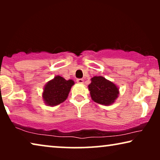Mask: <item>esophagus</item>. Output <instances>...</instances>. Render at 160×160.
Wrapping results in <instances>:
<instances>
[{
	"instance_id": "esophagus-1",
	"label": "esophagus",
	"mask_w": 160,
	"mask_h": 160,
	"mask_svg": "<svg viewBox=\"0 0 160 160\" xmlns=\"http://www.w3.org/2000/svg\"><path fill=\"white\" fill-rule=\"evenodd\" d=\"M76 82H77L78 84H83V83H84V80H83L82 78H78V79L76 80Z\"/></svg>"
}]
</instances>
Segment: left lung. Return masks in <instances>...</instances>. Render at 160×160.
Segmentation results:
<instances>
[{
	"mask_svg": "<svg viewBox=\"0 0 160 160\" xmlns=\"http://www.w3.org/2000/svg\"><path fill=\"white\" fill-rule=\"evenodd\" d=\"M91 80L88 87L94 101L106 106L114 102L119 94V89L114 84L102 76H94Z\"/></svg>",
	"mask_w": 160,
	"mask_h": 160,
	"instance_id": "left-lung-1",
	"label": "left lung"
}]
</instances>
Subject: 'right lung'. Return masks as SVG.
<instances>
[{
	"instance_id": "right-lung-1",
	"label": "right lung",
	"mask_w": 160,
	"mask_h": 160,
	"mask_svg": "<svg viewBox=\"0 0 160 160\" xmlns=\"http://www.w3.org/2000/svg\"><path fill=\"white\" fill-rule=\"evenodd\" d=\"M73 84V80L67 81L60 76H55L47 83L43 90V98L46 103L54 106L64 102Z\"/></svg>"
}]
</instances>
